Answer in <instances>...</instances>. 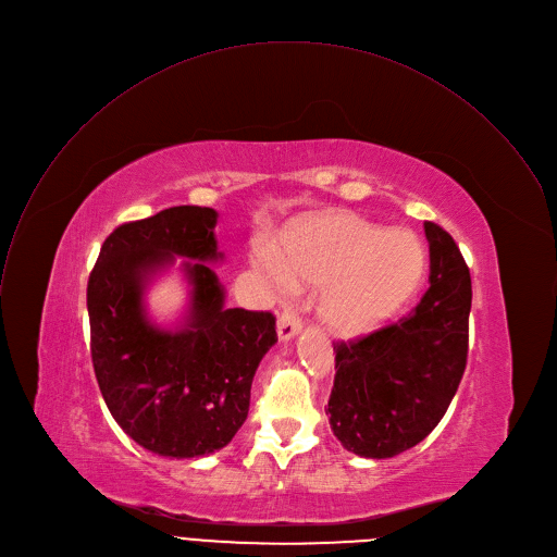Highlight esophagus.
<instances>
[{"mask_svg":"<svg viewBox=\"0 0 557 557\" xmlns=\"http://www.w3.org/2000/svg\"><path fill=\"white\" fill-rule=\"evenodd\" d=\"M300 326H302V320H300V315H298V311L294 309V307H287V309H283V313L278 315V338L283 341V343H287V341H292L296 333L300 331Z\"/></svg>","mask_w":557,"mask_h":557,"instance_id":"34e87169","label":"esophagus"}]
</instances>
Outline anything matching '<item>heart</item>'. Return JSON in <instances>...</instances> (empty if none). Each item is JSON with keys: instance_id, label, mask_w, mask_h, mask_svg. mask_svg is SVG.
I'll return each instance as SVG.
<instances>
[{"instance_id": "1", "label": "heart", "mask_w": 557, "mask_h": 557, "mask_svg": "<svg viewBox=\"0 0 557 557\" xmlns=\"http://www.w3.org/2000/svg\"><path fill=\"white\" fill-rule=\"evenodd\" d=\"M257 263L278 287H289V278L326 285V324L358 336L393 318L414 296L425 252L408 231H382L360 214L329 212L289 228L278 255L259 246Z\"/></svg>"}]
</instances>
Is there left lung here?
Returning a JSON list of instances; mask_svg holds the SVG:
<instances>
[{
  "label": "left lung",
  "instance_id": "obj_1",
  "mask_svg": "<svg viewBox=\"0 0 557 557\" xmlns=\"http://www.w3.org/2000/svg\"><path fill=\"white\" fill-rule=\"evenodd\" d=\"M430 287L410 313L354 341L333 343L336 377L326 412L349 453L391 459L446 414L466 371L472 278L455 239L423 224Z\"/></svg>",
  "mask_w": 557,
  "mask_h": 557
}]
</instances>
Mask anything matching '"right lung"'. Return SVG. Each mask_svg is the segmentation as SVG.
Wrapping results in <instances>:
<instances>
[{
    "label": "right lung",
    "instance_id": "add662e5",
    "mask_svg": "<svg viewBox=\"0 0 557 557\" xmlns=\"http://www.w3.org/2000/svg\"><path fill=\"white\" fill-rule=\"evenodd\" d=\"M216 212L173 206L111 233L87 281L89 351L102 399L138 446L175 459L224 448L248 417L255 371L276 338L270 311L224 307L206 265L194 283L189 322L160 332L144 315L148 274L173 253L216 261Z\"/></svg>",
    "mask_w": 557,
    "mask_h": 557
}]
</instances>
